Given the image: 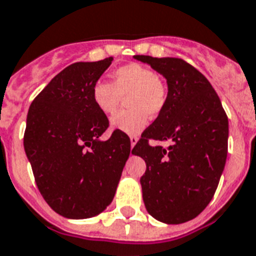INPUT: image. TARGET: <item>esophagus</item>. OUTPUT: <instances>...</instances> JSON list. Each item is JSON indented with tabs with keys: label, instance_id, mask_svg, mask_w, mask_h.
<instances>
[{
	"label": "esophagus",
	"instance_id": "esophagus-1",
	"mask_svg": "<svg viewBox=\"0 0 256 256\" xmlns=\"http://www.w3.org/2000/svg\"><path fill=\"white\" fill-rule=\"evenodd\" d=\"M138 138H136V136H130V148H134V145L138 144Z\"/></svg>",
	"mask_w": 256,
	"mask_h": 256
}]
</instances>
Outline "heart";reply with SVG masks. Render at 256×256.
Segmentation results:
<instances>
[{
  "mask_svg": "<svg viewBox=\"0 0 256 256\" xmlns=\"http://www.w3.org/2000/svg\"><path fill=\"white\" fill-rule=\"evenodd\" d=\"M114 82L98 80L92 86L91 98L95 107L104 115H112L126 99L128 110L112 116L111 126L126 134H138L166 103V87L156 72L138 63H130L114 72Z\"/></svg>",
  "mask_w": 256,
  "mask_h": 256,
  "instance_id": "b5f03b06",
  "label": "heart"
}]
</instances>
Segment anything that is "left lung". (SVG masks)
<instances>
[{
    "instance_id": "obj_1",
    "label": "left lung",
    "mask_w": 256,
    "mask_h": 256,
    "mask_svg": "<svg viewBox=\"0 0 256 256\" xmlns=\"http://www.w3.org/2000/svg\"><path fill=\"white\" fill-rule=\"evenodd\" d=\"M166 79V103L132 149L146 164L145 208L164 224H184L212 201L228 157V120L210 82L178 58L134 55ZM149 140H170L168 148Z\"/></svg>"
}]
</instances>
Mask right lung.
Segmentation results:
<instances>
[{"mask_svg":"<svg viewBox=\"0 0 256 256\" xmlns=\"http://www.w3.org/2000/svg\"><path fill=\"white\" fill-rule=\"evenodd\" d=\"M111 63L110 56L66 67L28 108L24 152L42 197L64 218L84 220L107 209L130 157L124 132L100 138L108 118L91 98L92 86Z\"/></svg>","mask_w":256,"mask_h":256,"instance_id":"1","label":"right lung"}]
</instances>
